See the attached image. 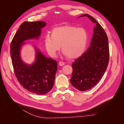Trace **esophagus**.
Masks as SVG:
<instances>
[{"label": "esophagus", "instance_id": "34e87169", "mask_svg": "<svg viewBox=\"0 0 124 124\" xmlns=\"http://www.w3.org/2000/svg\"><path fill=\"white\" fill-rule=\"evenodd\" d=\"M65 64V63L64 62H63L61 61V62H59V65L61 66H62L64 65Z\"/></svg>", "mask_w": 124, "mask_h": 124}]
</instances>
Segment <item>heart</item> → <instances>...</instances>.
Instances as JSON below:
<instances>
[{
  "label": "heart",
  "mask_w": 124,
  "mask_h": 124,
  "mask_svg": "<svg viewBox=\"0 0 124 124\" xmlns=\"http://www.w3.org/2000/svg\"><path fill=\"white\" fill-rule=\"evenodd\" d=\"M88 33L83 28L72 26L55 27L51 35L44 37L46 49L52 57L55 56L62 46V50L70 58H76L83 54L88 42Z\"/></svg>",
  "instance_id": "1"
}]
</instances>
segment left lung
I'll return each mask as SVG.
<instances>
[{
	"mask_svg": "<svg viewBox=\"0 0 124 124\" xmlns=\"http://www.w3.org/2000/svg\"><path fill=\"white\" fill-rule=\"evenodd\" d=\"M82 16L88 17L96 26L88 49L72 64L70 83L79 91H85L98 83L106 72L109 61V48L108 37L102 26L88 14L80 17Z\"/></svg>",
	"mask_w": 124,
	"mask_h": 124,
	"instance_id": "1",
	"label": "left lung"
}]
</instances>
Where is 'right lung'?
Here are the masks:
<instances>
[{
  "label": "right lung",
  "mask_w": 124,
  "mask_h": 124,
  "mask_svg": "<svg viewBox=\"0 0 124 124\" xmlns=\"http://www.w3.org/2000/svg\"><path fill=\"white\" fill-rule=\"evenodd\" d=\"M46 23L43 21L24 22L15 34L10 46L11 57L15 75L18 81L27 91L44 95L53 88L57 70L56 60L45 56L35 47L36 60L28 65L22 61L21 48L29 39H38L41 29Z\"/></svg>",
  "instance_id": "obj_1"
}]
</instances>
